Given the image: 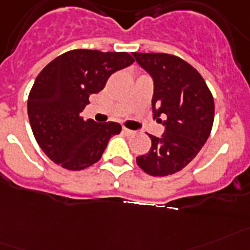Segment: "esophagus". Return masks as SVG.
Masks as SVG:
<instances>
[{
	"instance_id": "esophagus-1",
	"label": "esophagus",
	"mask_w": 250,
	"mask_h": 250,
	"mask_svg": "<svg viewBox=\"0 0 250 250\" xmlns=\"http://www.w3.org/2000/svg\"><path fill=\"white\" fill-rule=\"evenodd\" d=\"M123 133L125 134V135H133V134H135V131L134 130H130V129H126V127H123Z\"/></svg>"
}]
</instances>
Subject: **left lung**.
<instances>
[{
    "instance_id": "1",
    "label": "left lung",
    "mask_w": 250,
    "mask_h": 250,
    "mask_svg": "<svg viewBox=\"0 0 250 250\" xmlns=\"http://www.w3.org/2000/svg\"><path fill=\"white\" fill-rule=\"evenodd\" d=\"M133 56L153 79V119L165 126L160 138L149 135L152 147L137 157V164L150 176L172 175L183 170L207 142L214 119L213 97L201 74L180 57L138 52Z\"/></svg>"
}]
</instances>
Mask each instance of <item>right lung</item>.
<instances>
[{
	"label": "right lung",
	"mask_w": 250,
	"mask_h": 250,
	"mask_svg": "<svg viewBox=\"0 0 250 250\" xmlns=\"http://www.w3.org/2000/svg\"><path fill=\"white\" fill-rule=\"evenodd\" d=\"M134 62L126 52L73 49L56 57L37 76L28 98V116L37 143L66 170L100 161L117 123L98 124L80 116L90 94L101 92L115 71Z\"/></svg>",
	"instance_id": "obj_1"
}]
</instances>
